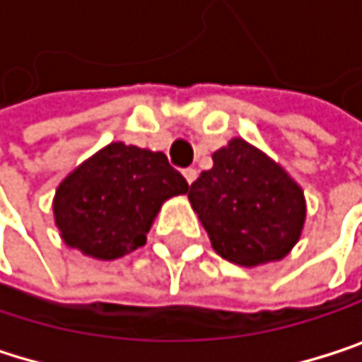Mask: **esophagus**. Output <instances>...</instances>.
Returning a JSON list of instances; mask_svg holds the SVG:
<instances>
[{"mask_svg": "<svg viewBox=\"0 0 362 362\" xmlns=\"http://www.w3.org/2000/svg\"><path fill=\"white\" fill-rule=\"evenodd\" d=\"M182 173H185V177H187V182H189V185H193L195 180H197V169H195V167H187Z\"/></svg>", "mask_w": 362, "mask_h": 362, "instance_id": "34e87169", "label": "esophagus"}]
</instances>
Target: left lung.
<instances>
[{"mask_svg": "<svg viewBox=\"0 0 362 362\" xmlns=\"http://www.w3.org/2000/svg\"><path fill=\"white\" fill-rule=\"evenodd\" d=\"M212 160L191 185L189 202L216 255L242 267L282 261L303 233V189L242 137L229 139Z\"/></svg>", "mask_w": 362, "mask_h": 362, "instance_id": "8db88e82", "label": "left lung"}]
</instances>
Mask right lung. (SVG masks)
I'll return each mask as SVG.
<instances>
[{"mask_svg":"<svg viewBox=\"0 0 362 362\" xmlns=\"http://www.w3.org/2000/svg\"><path fill=\"white\" fill-rule=\"evenodd\" d=\"M187 191L163 152L112 141L57 187L54 225L65 246L114 261L144 246L160 206Z\"/></svg>","mask_w":362,"mask_h":362,"instance_id":"add662e5","label":"right lung"}]
</instances>
